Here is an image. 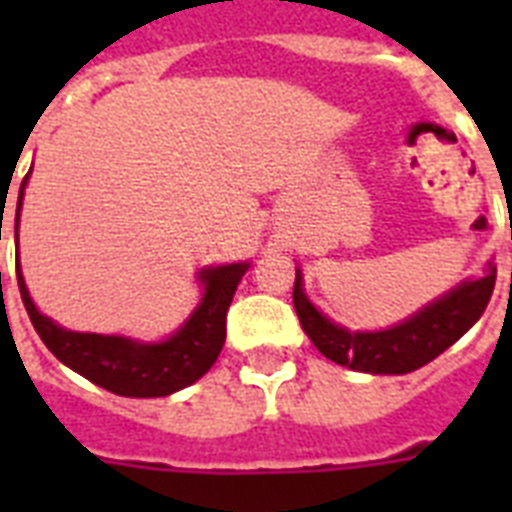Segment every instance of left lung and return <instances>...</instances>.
<instances>
[{
    "instance_id": "1",
    "label": "left lung",
    "mask_w": 512,
    "mask_h": 512,
    "mask_svg": "<svg viewBox=\"0 0 512 512\" xmlns=\"http://www.w3.org/2000/svg\"><path fill=\"white\" fill-rule=\"evenodd\" d=\"M494 279H497V268L489 263L486 276L462 281L460 287L425 305L412 319L380 332H348L327 316H321L316 305L305 297L300 271L295 276L292 300L305 335L311 337L313 345L329 361L356 372L406 374L441 356L446 348H452L481 319L494 292Z\"/></svg>"
}]
</instances>
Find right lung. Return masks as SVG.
Masks as SVG:
<instances>
[{
  "label": "right lung",
  "instance_id": "1",
  "mask_svg": "<svg viewBox=\"0 0 512 512\" xmlns=\"http://www.w3.org/2000/svg\"><path fill=\"white\" fill-rule=\"evenodd\" d=\"M28 175L23 177L18 193V212H15V239H18L20 204ZM249 263L217 265L204 268L199 281L204 284L199 308L191 319L177 329L175 335L162 342H138L119 335H92V332H71L58 327L55 321L36 311L34 300L28 295L26 281L18 271V289L26 305L28 319L34 324L36 335L52 350V356L63 361L100 388L111 390L116 396L156 398L170 396L183 390L209 372L225 342V316L231 308L233 292L239 287L241 276L247 273Z\"/></svg>",
  "mask_w": 512,
  "mask_h": 512
}]
</instances>
